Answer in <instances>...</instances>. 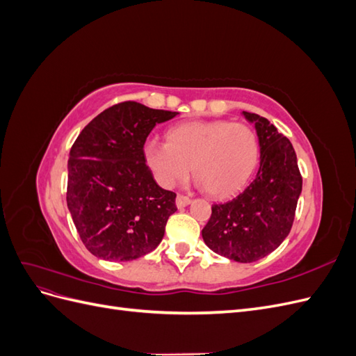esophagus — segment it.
<instances>
[{"mask_svg":"<svg viewBox=\"0 0 356 356\" xmlns=\"http://www.w3.org/2000/svg\"><path fill=\"white\" fill-rule=\"evenodd\" d=\"M190 203H191L190 197H187L184 195H178L177 196V207L178 208H184V207H187V204H190Z\"/></svg>","mask_w":356,"mask_h":356,"instance_id":"34e87169","label":"esophagus"}]
</instances>
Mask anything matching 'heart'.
Wrapping results in <instances>:
<instances>
[{"mask_svg":"<svg viewBox=\"0 0 356 356\" xmlns=\"http://www.w3.org/2000/svg\"><path fill=\"white\" fill-rule=\"evenodd\" d=\"M144 160L161 187H174L190 174L209 196L224 199L242 190L260 161L254 129L227 120H191L172 126L166 144L152 139Z\"/></svg>","mask_w":356,"mask_h":356,"instance_id":"heart-1","label":"heart"}]
</instances>
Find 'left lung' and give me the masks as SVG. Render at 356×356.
<instances>
[{
    "instance_id": "8db88e82",
    "label": "left lung",
    "mask_w": 356,
    "mask_h": 356,
    "mask_svg": "<svg viewBox=\"0 0 356 356\" xmlns=\"http://www.w3.org/2000/svg\"><path fill=\"white\" fill-rule=\"evenodd\" d=\"M242 114L255 124L260 168L241 195L212 204L202 238L213 252L229 260L252 263L273 252L289 234L303 179L289 139L267 118Z\"/></svg>"
}]
</instances>
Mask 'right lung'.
<instances>
[{"label": "right lung", "instance_id": "1", "mask_svg": "<svg viewBox=\"0 0 356 356\" xmlns=\"http://www.w3.org/2000/svg\"><path fill=\"white\" fill-rule=\"evenodd\" d=\"M178 113L134 101L96 115L71 147L67 203L84 246L106 261H131L159 246L177 211L174 191L157 186L144 144Z\"/></svg>", "mask_w": 356, "mask_h": 356}]
</instances>
